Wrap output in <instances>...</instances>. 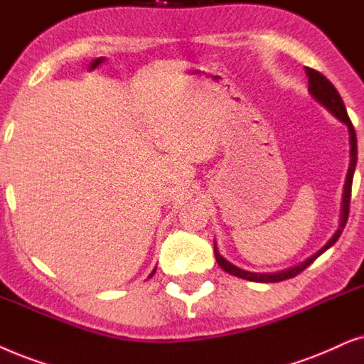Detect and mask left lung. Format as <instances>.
<instances>
[{
	"label": "left lung",
	"mask_w": 364,
	"mask_h": 364,
	"mask_svg": "<svg viewBox=\"0 0 364 364\" xmlns=\"http://www.w3.org/2000/svg\"><path fill=\"white\" fill-rule=\"evenodd\" d=\"M306 76H308V91L309 95L313 96L314 100L318 101L319 105H323L329 113L333 116H336L341 123H345L348 126V132H350V169H348L346 174V183H345V193H343V201H341V218H340V226H338L336 232L333 235V238L328 241L326 245L323 246L318 253H314L311 258H308L306 261H303L301 264L291 266V268L281 269V271H274V273H258V271H250V269H243L240 266L232 264L228 261L225 256L220 255L218 251V246L215 243V256L218 264L221 266L226 273H230L232 276H238V278L248 279V281H256V283H278V281H284L289 278H294V276L301 273L308 268L309 264L313 263L314 259L318 258L319 255H323L324 251L336 243L338 238L341 236L343 228L346 226L348 216H350V201H351V186H353V174H355V168H356V161H358V144H356V133H355V126H353L350 116L346 113L345 103H343L340 93H338L336 88H334L331 81L328 80L326 76H323L321 73L316 70H311V68H306Z\"/></svg>",
	"instance_id": "left-lung-1"
}]
</instances>
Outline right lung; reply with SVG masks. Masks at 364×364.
Here are the masks:
<instances>
[{"label": "right lung", "instance_id": "right-lung-1", "mask_svg": "<svg viewBox=\"0 0 364 364\" xmlns=\"http://www.w3.org/2000/svg\"><path fill=\"white\" fill-rule=\"evenodd\" d=\"M154 273H156V269H153V273H151V274H149V276H153Z\"/></svg>", "mask_w": 364, "mask_h": 364}]
</instances>
